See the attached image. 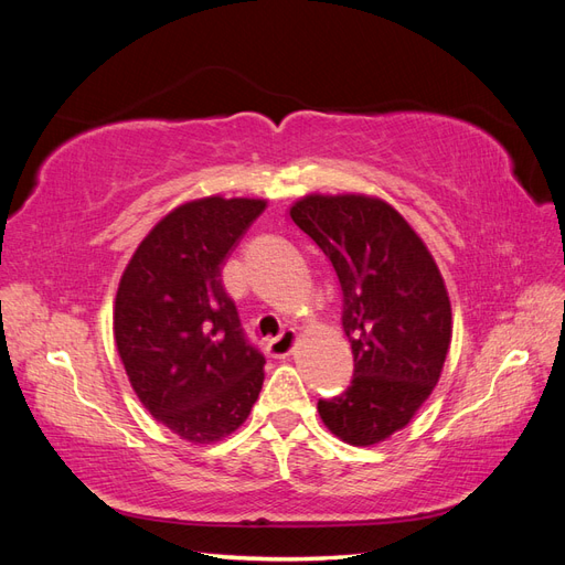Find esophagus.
I'll list each match as a JSON object with an SVG mask.
<instances>
[{
	"instance_id": "34e87169",
	"label": "esophagus",
	"mask_w": 565,
	"mask_h": 565,
	"mask_svg": "<svg viewBox=\"0 0 565 565\" xmlns=\"http://www.w3.org/2000/svg\"><path fill=\"white\" fill-rule=\"evenodd\" d=\"M295 344H297V332L295 330H285V332H280V337L268 341V353L273 358H287L289 353H292Z\"/></svg>"
}]
</instances>
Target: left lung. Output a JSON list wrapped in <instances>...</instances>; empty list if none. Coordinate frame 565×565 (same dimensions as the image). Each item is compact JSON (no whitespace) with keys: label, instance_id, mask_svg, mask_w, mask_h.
Wrapping results in <instances>:
<instances>
[{"label":"left lung","instance_id":"obj_1","mask_svg":"<svg viewBox=\"0 0 565 565\" xmlns=\"http://www.w3.org/2000/svg\"><path fill=\"white\" fill-rule=\"evenodd\" d=\"M289 216L332 262L344 295L353 380L318 401L320 419L349 446H374L401 431L440 380L452 339L446 282L422 237L380 198L313 193Z\"/></svg>","mask_w":565,"mask_h":565}]
</instances>
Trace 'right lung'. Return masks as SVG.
I'll use <instances>...</instances> for the list:
<instances>
[{
    "label": "right lung",
    "instance_id": "obj_1",
    "mask_svg": "<svg viewBox=\"0 0 565 565\" xmlns=\"http://www.w3.org/2000/svg\"><path fill=\"white\" fill-rule=\"evenodd\" d=\"M266 200L200 198L169 212L119 278L113 332L148 413L191 443L233 434L259 398L266 358L221 285L226 254Z\"/></svg>",
    "mask_w": 565,
    "mask_h": 565
}]
</instances>
